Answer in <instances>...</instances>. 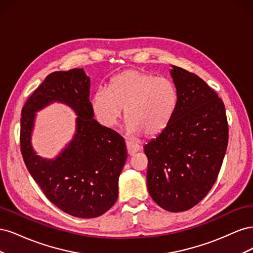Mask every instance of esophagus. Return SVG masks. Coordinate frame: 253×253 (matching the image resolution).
Listing matches in <instances>:
<instances>
[{
	"label": "esophagus",
	"instance_id": "obj_1",
	"mask_svg": "<svg viewBox=\"0 0 253 253\" xmlns=\"http://www.w3.org/2000/svg\"><path fill=\"white\" fill-rule=\"evenodd\" d=\"M126 150H127V153L128 155H134L135 153H137L138 151H140V145L137 144L133 141H126Z\"/></svg>",
	"mask_w": 253,
	"mask_h": 253
}]
</instances>
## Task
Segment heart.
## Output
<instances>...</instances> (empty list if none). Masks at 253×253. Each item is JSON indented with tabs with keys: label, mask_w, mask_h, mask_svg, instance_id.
I'll list each match as a JSON object with an SVG mask.
<instances>
[{
	"label": "heart",
	"mask_w": 253,
	"mask_h": 253,
	"mask_svg": "<svg viewBox=\"0 0 253 253\" xmlns=\"http://www.w3.org/2000/svg\"><path fill=\"white\" fill-rule=\"evenodd\" d=\"M178 102V91L168 78L138 70H126L113 77L109 88L99 86L91 105L104 126L118 124L126 108V129L133 136H155L169 126Z\"/></svg>",
	"instance_id": "heart-1"
}]
</instances>
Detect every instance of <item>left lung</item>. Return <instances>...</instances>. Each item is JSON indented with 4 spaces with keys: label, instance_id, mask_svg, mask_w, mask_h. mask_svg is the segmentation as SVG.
Listing matches in <instances>:
<instances>
[{
    "label": "left lung",
    "instance_id": "left-lung-1",
    "mask_svg": "<svg viewBox=\"0 0 253 253\" xmlns=\"http://www.w3.org/2000/svg\"><path fill=\"white\" fill-rule=\"evenodd\" d=\"M178 91L174 116L143 149L151 197L170 212L192 208L216 181L228 145L223 100L197 75L172 65Z\"/></svg>",
    "mask_w": 253,
    "mask_h": 253
}]
</instances>
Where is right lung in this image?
Returning a JSON list of instances; mask_svg holds the SVG:
<instances>
[{
  "mask_svg": "<svg viewBox=\"0 0 253 253\" xmlns=\"http://www.w3.org/2000/svg\"><path fill=\"white\" fill-rule=\"evenodd\" d=\"M89 87L83 68L51 73L21 113V152L30 175L53 205L81 218L100 216L116 203L127 157L124 137L93 118ZM52 102L68 105L79 117L71 142L55 160H45L33 151L31 134L35 113Z\"/></svg>",
  "mask_w": 253,
  "mask_h": 253,
  "instance_id": "1",
  "label": "right lung"
}]
</instances>
